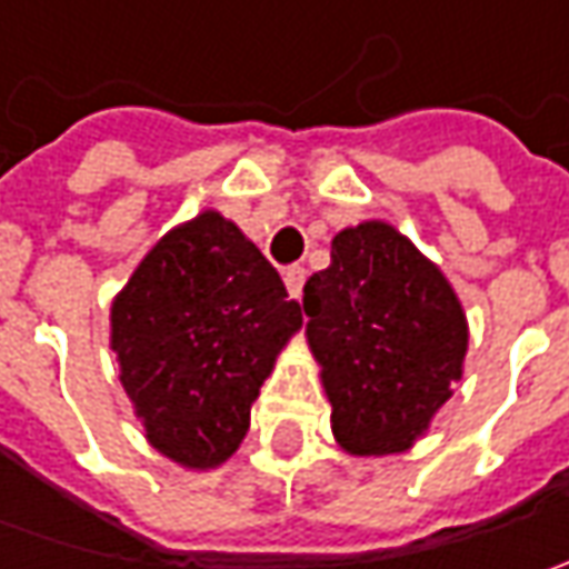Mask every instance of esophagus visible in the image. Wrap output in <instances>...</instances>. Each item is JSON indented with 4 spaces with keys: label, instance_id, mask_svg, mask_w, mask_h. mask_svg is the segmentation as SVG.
<instances>
[{
    "label": "esophagus",
    "instance_id": "34e87169",
    "mask_svg": "<svg viewBox=\"0 0 569 569\" xmlns=\"http://www.w3.org/2000/svg\"><path fill=\"white\" fill-rule=\"evenodd\" d=\"M303 281H307V269H300V266H291L288 272H284V284H288V295L297 297L303 295Z\"/></svg>",
    "mask_w": 569,
    "mask_h": 569
}]
</instances>
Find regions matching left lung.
<instances>
[{
    "label": "left lung",
    "mask_w": 569,
    "mask_h": 569,
    "mask_svg": "<svg viewBox=\"0 0 569 569\" xmlns=\"http://www.w3.org/2000/svg\"><path fill=\"white\" fill-rule=\"evenodd\" d=\"M307 341L351 456L415 447L452 396L469 351L462 303L425 252L386 221L345 228L303 284Z\"/></svg>",
    "instance_id": "obj_1"
}]
</instances>
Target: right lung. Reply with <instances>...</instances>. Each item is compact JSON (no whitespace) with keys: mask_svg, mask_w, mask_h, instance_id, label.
Segmentation results:
<instances>
[{"mask_svg":"<svg viewBox=\"0 0 569 569\" xmlns=\"http://www.w3.org/2000/svg\"><path fill=\"white\" fill-rule=\"evenodd\" d=\"M300 326V303L233 221L208 208L164 233L110 307V348L148 443L183 469L228 462Z\"/></svg>","mask_w":569,"mask_h":569,"instance_id":"obj_1","label":"right lung"}]
</instances>
